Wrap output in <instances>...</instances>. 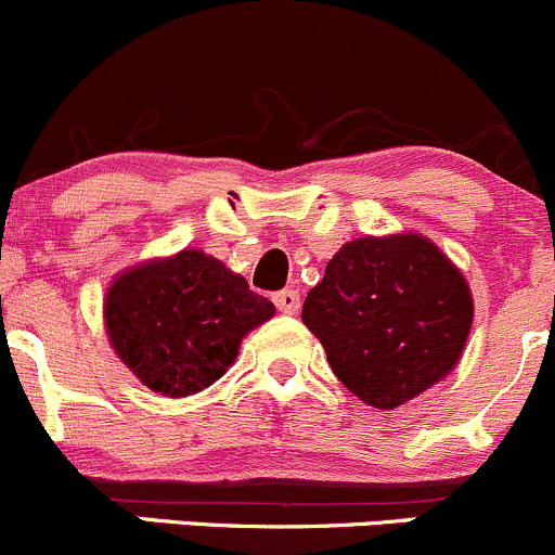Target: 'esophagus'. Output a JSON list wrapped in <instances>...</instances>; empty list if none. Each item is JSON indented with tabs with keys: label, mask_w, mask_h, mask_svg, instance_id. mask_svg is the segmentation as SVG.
Wrapping results in <instances>:
<instances>
[{
	"label": "esophagus",
	"mask_w": 555,
	"mask_h": 555,
	"mask_svg": "<svg viewBox=\"0 0 555 555\" xmlns=\"http://www.w3.org/2000/svg\"><path fill=\"white\" fill-rule=\"evenodd\" d=\"M275 305L280 312H285V315H296V310H299V291H294V288L278 291Z\"/></svg>",
	"instance_id": "1"
}]
</instances>
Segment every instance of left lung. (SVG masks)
<instances>
[{"mask_svg": "<svg viewBox=\"0 0 555 555\" xmlns=\"http://www.w3.org/2000/svg\"><path fill=\"white\" fill-rule=\"evenodd\" d=\"M301 320L341 385L390 411L456 369L473 325V294L430 237L363 235L325 264Z\"/></svg>", "mask_w": 555, "mask_h": 555, "instance_id": "8db88e82", "label": "left lung"}]
</instances>
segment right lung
Here are the masks:
<instances>
[{
	"label": "right lung",
	"mask_w": 555,
	"mask_h": 555,
	"mask_svg": "<svg viewBox=\"0 0 555 555\" xmlns=\"http://www.w3.org/2000/svg\"><path fill=\"white\" fill-rule=\"evenodd\" d=\"M272 315V301L199 248L128 267L104 296L108 345L165 398L194 396L221 379L240 341Z\"/></svg>",
	"instance_id": "1"
}]
</instances>
